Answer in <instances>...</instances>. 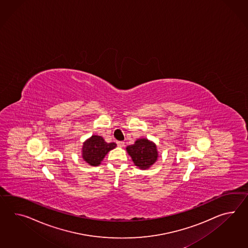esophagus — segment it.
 Instances as JSON below:
<instances>
[{
    "instance_id": "34e87169",
    "label": "esophagus",
    "mask_w": 248,
    "mask_h": 248,
    "mask_svg": "<svg viewBox=\"0 0 248 248\" xmlns=\"http://www.w3.org/2000/svg\"><path fill=\"white\" fill-rule=\"evenodd\" d=\"M117 143V145H118V147H124V141H117L116 142Z\"/></svg>"
}]
</instances>
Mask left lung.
Returning <instances> with one entry per match:
<instances>
[{"label": "left lung", "instance_id": "8db88e82", "mask_svg": "<svg viewBox=\"0 0 248 248\" xmlns=\"http://www.w3.org/2000/svg\"><path fill=\"white\" fill-rule=\"evenodd\" d=\"M126 151L134 165L142 170L150 169L158 157L156 143L146 138L136 140L134 144L127 146Z\"/></svg>", "mask_w": 248, "mask_h": 248}]
</instances>
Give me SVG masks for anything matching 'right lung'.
<instances>
[{
    "mask_svg": "<svg viewBox=\"0 0 248 248\" xmlns=\"http://www.w3.org/2000/svg\"><path fill=\"white\" fill-rule=\"evenodd\" d=\"M115 142L108 143L102 136L93 134L83 142L81 157L86 163L92 167L99 166L109 151L115 149Z\"/></svg>",
    "mask_w": 248,
    "mask_h": 248,
    "instance_id": "right-lung-1",
    "label": "right lung"
}]
</instances>
